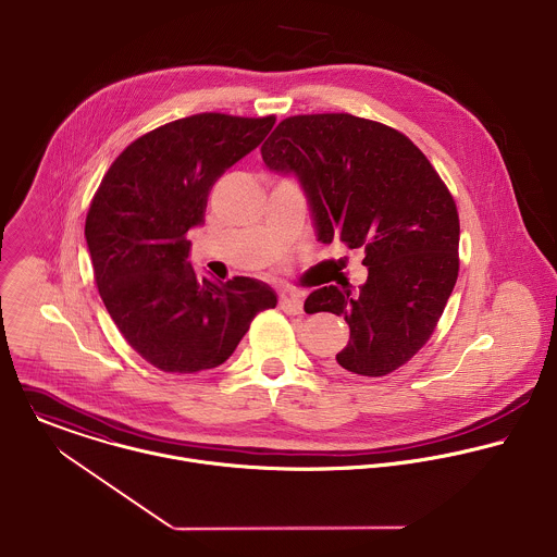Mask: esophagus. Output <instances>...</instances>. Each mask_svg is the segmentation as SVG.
<instances>
[{
    "label": "esophagus",
    "instance_id": "obj_1",
    "mask_svg": "<svg viewBox=\"0 0 557 557\" xmlns=\"http://www.w3.org/2000/svg\"><path fill=\"white\" fill-rule=\"evenodd\" d=\"M280 308H282L286 314H301V310H304L301 293H295V290L282 293V295H280Z\"/></svg>",
    "mask_w": 557,
    "mask_h": 557
}]
</instances>
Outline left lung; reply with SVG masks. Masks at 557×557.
I'll use <instances>...</instances> for the list:
<instances>
[{"mask_svg":"<svg viewBox=\"0 0 557 557\" xmlns=\"http://www.w3.org/2000/svg\"><path fill=\"white\" fill-rule=\"evenodd\" d=\"M275 173H293L321 243L362 249L367 282L323 286L304 310L345 317L336 364L382 377L434 334L458 280L456 201L425 153L401 132L347 112L284 119L262 145Z\"/></svg>","mask_w":557,"mask_h":557,"instance_id":"obj_1","label":"left lung"}]
</instances>
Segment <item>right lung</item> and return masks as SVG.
Segmentation results:
<instances>
[{
  "label": "right lung",
  "mask_w": 557,
  "mask_h": 557,
  "mask_svg": "<svg viewBox=\"0 0 557 557\" xmlns=\"http://www.w3.org/2000/svg\"><path fill=\"white\" fill-rule=\"evenodd\" d=\"M275 116L201 112L129 143L103 175L86 245L108 314L127 345L164 373L223 364L277 295L253 277L214 284L188 262L212 184L271 132Z\"/></svg>",
  "instance_id": "1"
}]
</instances>
